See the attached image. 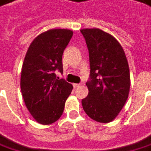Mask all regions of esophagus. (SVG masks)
Wrapping results in <instances>:
<instances>
[{
  "instance_id": "34e87169",
  "label": "esophagus",
  "mask_w": 151,
  "mask_h": 151,
  "mask_svg": "<svg viewBox=\"0 0 151 151\" xmlns=\"http://www.w3.org/2000/svg\"><path fill=\"white\" fill-rule=\"evenodd\" d=\"M80 83H74V84H73V87H74V88H78V87H80Z\"/></svg>"
}]
</instances>
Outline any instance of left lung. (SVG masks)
I'll return each mask as SVG.
<instances>
[{"label": "left lung", "mask_w": 151, "mask_h": 151, "mask_svg": "<svg viewBox=\"0 0 151 151\" xmlns=\"http://www.w3.org/2000/svg\"><path fill=\"white\" fill-rule=\"evenodd\" d=\"M89 54L88 94L82 99L86 114L93 120L109 123L127 100L130 87L129 68L121 45L100 29H83Z\"/></svg>", "instance_id": "obj_1"}]
</instances>
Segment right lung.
<instances>
[{
    "label": "right lung",
    "mask_w": 151,
    "mask_h": 151,
    "mask_svg": "<svg viewBox=\"0 0 151 151\" xmlns=\"http://www.w3.org/2000/svg\"><path fill=\"white\" fill-rule=\"evenodd\" d=\"M73 32L52 29L37 36L29 47L21 76V90L32 117L42 124L56 122L63 114L73 85L58 80L55 71L63 73V53Z\"/></svg>",
    "instance_id": "1"
}]
</instances>
